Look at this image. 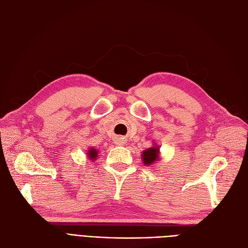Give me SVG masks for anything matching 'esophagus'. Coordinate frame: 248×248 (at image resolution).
Here are the masks:
<instances>
[{"label": "esophagus", "mask_w": 248, "mask_h": 248, "mask_svg": "<svg viewBox=\"0 0 248 248\" xmlns=\"http://www.w3.org/2000/svg\"><path fill=\"white\" fill-rule=\"evenodd\" d=\"M125 140L124 139H122V138H117V140H116V142H117V145H119V146H122V145H124L125 144Z\"/></svg>", "instance_id": "34e87169"}]
</instances>
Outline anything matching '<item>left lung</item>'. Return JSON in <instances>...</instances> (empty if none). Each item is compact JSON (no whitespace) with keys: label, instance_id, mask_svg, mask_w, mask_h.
<instances>
[{"label":"left lung","instance_id":"obj_1","mask_svg":"<svg viewBox=\"0 0 248 248\" xmlns=\"http://www.w3.org/2000/svg\"><path fill=\"white\" fill-rule=\"evenodd\" d=\"M141 161L146 167H153L156 162L160 160V148L157 145H153L151 148L146 149L141 153Z\"/></svg>","mask_w":248,"mask_h":248}]
</instances>
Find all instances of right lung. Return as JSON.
I'll use <instances>...</instances> for the list:
<instances>
[{
    "instance_id": "1",
    "label": "right lung",
    "mask_w": 248,
    "mask_h": 248,
    "mask_svg": "<svg viewBox=\"0 0 248 248\" xmlns=\"http://www.w3.org/2000/svg\"><path fill=\"white\" fill-rule=\"evenodd\" d=\"M98 150L97 149H95V148H89L88 150H87V157L88 158L90 159V160H92V161H94V160H96L97 159V157H98Z\"/></svg>"
}]
</instances>
